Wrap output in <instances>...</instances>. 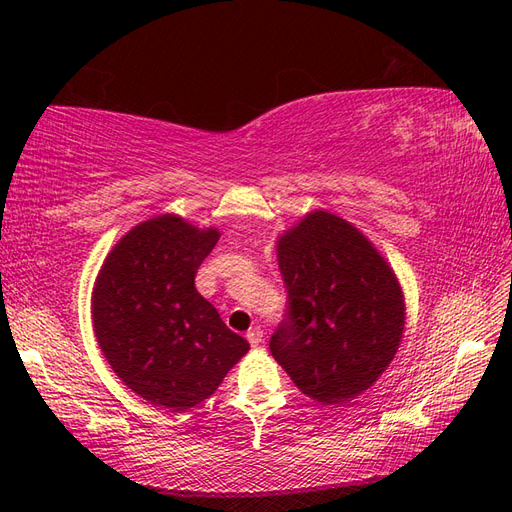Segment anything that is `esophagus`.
Instances as JSON below:
<instances>
[{"label":"esophagus","instance_id":"1","mask_svg":"<svg viewBox=\"0 0 512 512\" xmlns=\"http://www.w3.org/2000/svg\"><path fill=\"white\" fill-rule=\"evenodd\" d=\"M247 342H250L252 346H258L260 342H262V329L260 327H254V329H250L247 331Z\"/></svg>","mask_w":512,"mask_h":512}]
</instances>
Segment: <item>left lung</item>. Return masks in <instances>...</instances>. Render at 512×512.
Listing matches in <instances>:
<instances>
[{
  "instance_id": "left-lung-1",
  "label": "left lung",
  "mask_w": 512,
  "mask_h": 512,
  "mask_svg": "<svg viewBox=\"0 0 512 512\" xmlns=\"http://www.w3.org/2000/svg\"><path fill=\"white\" fill-rule=\"evenodd\" d=\"M275 247L288 314L271 354L303 395L342 406L395 359L406 327L404 290L374 243L327 209L303 215Z\"/></svg>"
}]
</instances>
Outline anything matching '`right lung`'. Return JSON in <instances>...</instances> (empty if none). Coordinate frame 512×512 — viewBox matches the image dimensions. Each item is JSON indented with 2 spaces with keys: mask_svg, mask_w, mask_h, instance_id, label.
<instances>
[{
  "mask_svg": "<svg viewBox=\"0 0 512 512\" xmlns=\"http://www.w3.org/2000/svg\"><path fill=\"white\" fill-rule=\"evenodd\" d=\"M218 239V228L162 213L128 230L96 277L98 346L119 380L153 406L194 408L250 350L194 286Z\"/></svg>",
  "mask_w": 512,
  "mask_h": 512,
  "instance_id": "add662e5",
  "label": "right lung"
}]
</instances>
